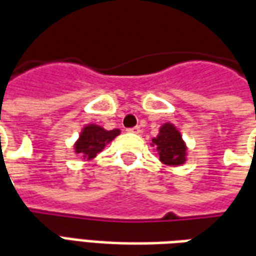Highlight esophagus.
<instances>
[{
    "label": "esophagus",
    "instance_id": "obj_1",
    "mask_svg": "<svg viewBox=\"0 0 256 256\" xmlns=\"http://www.w3.org/2000/svg\"><path fill=\"white\" fill-rule=\"evenodd\" d=\"M128 132H130V133H134V134H140L141 133V128H140V126H134V128H128Z\"/></svg>",
    "mask_w": 256,
    "mask_h": 256
}]
</instances>
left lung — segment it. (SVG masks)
Masks as SVG:
<instances>
[{
    "label": "left lung",
    "instance_id": "8db88e82",
    "mask_svg": "<svg viewBox=\"0 0 256 256\" xmlns=\"http://www.w3.org/2000/svg\"><path fill=\"white\" fill-rule=\"evenodd\" d=\"M159 154V159L165 165H182L186 160V146L178 130L170 123H165L159 134L152 140Z\"/></svg>",
    "mask_w": 256,
    "mask_h": 256
}]
</instances>
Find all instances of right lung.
I'll list each match as a JSON object with an SVG mask.
<instances>
[{"instance_id": "add662e5", "label": "right lung", "mask_w": 256, "mask_h": 256, "mask_svg": "<svg viewBox=\"0 0 256 256\" xmlns=\"http://www.w3.org/2000/svg\"><path fill=\"white\" fill-rule=\"evenodd\" d=\"M119 133H120V130H118V128L105 130L97 124H88L83 128L80 138L74 144V150H76V152L83 155L84 158H94L100 151H102L105 144L110 142Z\"/></svg>"}]
</instances>
